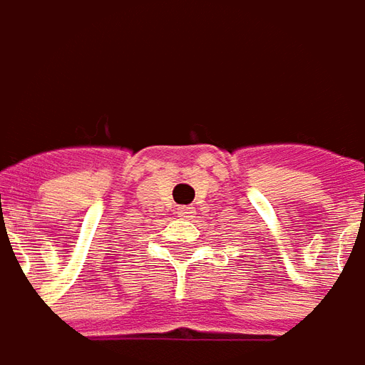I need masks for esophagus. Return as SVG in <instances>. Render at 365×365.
I'll list each match as a JSON object with an SVG mask.
<instances>
[{
    "mask_svg": "<svg viewBox=\"0 0 365 365\" xmlns=\"http://www.w3.org/2000/svg\"><path fill=\"white\" fill-rule=\"evenodd\" d=\"M178 214H180L182 218H190V216L194 214V207H192V206H180V207H178Z\"/></svg>",
    "mask_w": 365,
    "mask_h": 365,
    "instance_id": "obj_1",
    "label": "esophagus"
}]
</instances>
